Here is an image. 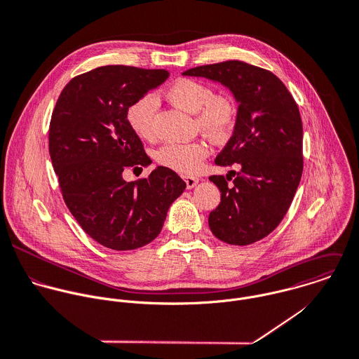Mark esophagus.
<instances>
[{
    "mask_svg": "<svg viewBox=\"0 0 359 359\" xmlns=\"http://www.w3.org/2000/svg\"><path fill=\"white\" fill-rule=\"evenodd\" d=\"M198 177H196V176H184V182H186V186H187V189H193L197 183H198Z\"/></svg>",
    "mask_w": 359,
    "mask_h": 359,
    "instance_id": "esophagus-1",
    "label": "esophagus"
}]
</instances>
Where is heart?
Here are the masks:
<instances>
[{
	"label": "heart",
	"instance_id": "heart-1",
	"mask_svg": "<svg viewBox=\"0 0 359 359\" xmlns=\"http://www.w3.org/2000/svg\"><path fill=\"white\" fill-rule=\"evenodd\" d=\"M168 99L177 107L196 113V121L201 131L214 138L225 137L233 127L236 118V104L233 99L224 93H214L212 88L191 78L176 79L166 90ZM158 109V99L147 93L135 99L126 110V120L135 135L151 140L154 131V116ZM210 154V147L203 140L190 142H169L156 152L159 165L191 175L198 170Z\"/></svg>",
	"mask_w": 359,
	"mask_h": 359
}]
</instances>
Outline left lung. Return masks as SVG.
I'll return each instance as SVG.
<instances>
[{"instance_id": "8db88e82", "label": "left lung", "mask_w": 359, "mask_h": 359, "mask_svg": "<svg viewBox=\"0 0 359 359\" xmlns=\"http://www.w3.org/2000/svg\"><path fill=\"white\" fill-rule=\"evenodd\" d=\"M183 75L218 81L239 103L233 135L215 163L241 169L232 187L229 175L210 176L221 203L210 212L208 225L225 243L252 245L280 225L301 182L304 130L298 104L277 75L243 61L201 65Z\"/></svg>"}]
</instances>
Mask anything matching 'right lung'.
<instances>
[{
  "label": "right lung",
  "mask_w": 359,
  "mask_h": 359,
  "mask_svg": "<svg viewBox=\"0 0 359 359\" xmlns=\"http://www.w3.org/2000/svg\"><path fill=\"white\" fill-rule=\"evenodd\" d=\"M168 76L166 69L97 67L74 76L53 109L48 152L60 191L83 232L104 248L133 250L152 242L186 189L165 166L135 182L123 179L126 168L151 163L126 110Z\"/></svg>",
  "instance_id": "right-lung-1"
}]
</instances>
